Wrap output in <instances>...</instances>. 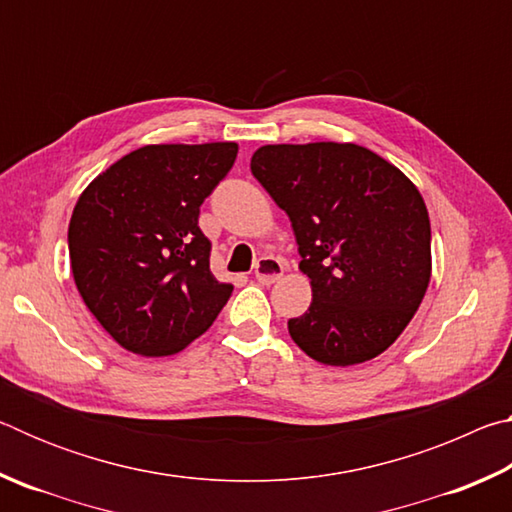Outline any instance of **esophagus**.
<instances>
[{
	"mask_svg": "<svg viewBox=\"0 0 512 512\" xmlns=\"http://www.w3.org/2000/svg\"><path fill=\"white\" fill-rule=\"evenodd\" d=\"M282 273H284V266L280 259H275V257H262L255 264V277H257V282H262V284L277 282L282 277Z\"/></svg>",
	"mask_w": 512,
	"mask_h": 512,
	"instance_id": "esophagus-1",
	"label": "esophagus"
}]
</instances>
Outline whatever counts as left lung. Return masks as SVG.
I'll return each instance as SVG.
<instances>
[{
  "label": "left lung",
  "instance_id": "1",
  "mask_svg": "<svg viewBox=\"0 0 512 512\" xmlns=\"http://www.w3.org/2000/svg\"><path fill=\"white\" fill-rule=\"evenodd\" d=\"M250 171L287 212L311 305L289 320L302 352L354 366L391 348L431 277V225L415 185L357 144H268Z\"/></svg>",
  "mask_w": 512,
  "mask_h": 512
}]
</instances>
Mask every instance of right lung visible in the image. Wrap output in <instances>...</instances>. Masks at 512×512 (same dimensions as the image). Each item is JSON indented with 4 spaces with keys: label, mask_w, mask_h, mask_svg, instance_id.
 Listing matches in <instances>:
<instances>
[{
    "label": "right lung",
    "mask_w": 512,
    "mask_h": 512,
    "mask_svg": "<svg viewBox=\"0 0 512 512\" xmlns=\"http://www.w3.org/2000/svg\"><path fill=\"white\" fill-rule=\"evenodd\" d=\"M237 160L235 142L151 144L92 180L69 221L76 289L121 348L167 357L232 296L210 271L198 214Z\"/></svg>",
    "instance_id": "1"
}]
</instances>
